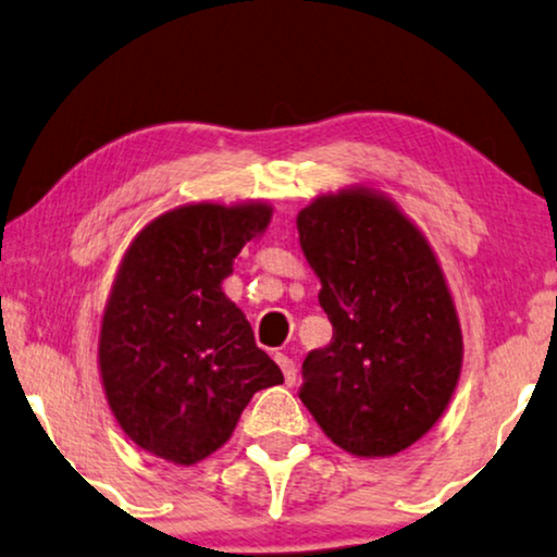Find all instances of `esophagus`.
<instances>
[{
    "instance_id": "obj_1",
    "label": "esophagus",
    "mask_w": 557,
    "mask_h": 557,
    "mask_svg": "<svg viewBox=\"0 0 557 557\" xmlns=\"http://www.w3.org/2000/svg\"><path fill=\"white\" fill-rule=\"evenodd\" d=\"M276 362H278L281 372H284L286 385H294L296 383V362L288 355H284V352H276Z\"/></svg>"
}]
</instances>
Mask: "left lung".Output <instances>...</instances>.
<instances>
[{
    "label": "left lung",
    "instance_id": "8db88e82",
    "mask_svg": "<svg viewBox=\"0 0 557 557\" xmlns=\"http://www.w3.org/2000/svg\"><path fill=\"white\" fill-rule=\"evenodd\" d=\"M322 281L330 345L301 364L299 398L334 444L393 456L444 413L461 372V330L418 227L383 197H319L296 218Z\"/></svg>",
    "mask_w": 557,
    "mask_h": 557
}]
</instances>
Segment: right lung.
Masks as SVG:
<instances>
[{
  "label": "right lung",
  "mask_w": 557,
  "mask_h": 557,
  "mask_svg": "<svg viewBox=\"0 0 557 557\" xmlns=\"http://www.w3.org/2000/svg\"><path fill=\"white\" fill-rule=\"evenodd\" d=\"M269 220L261 202L189 205L144 227L121 263L98 362L121 429L159 459L189 467L210 456L253 393L284 383L220 288Z\"/></svg>",
  "instance_id": "right-lung-1"
}]
</instances>
